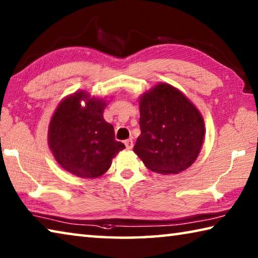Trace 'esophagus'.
I'll return each mask as SVG.
<instances>
[{"mask_svg":"<svg viewBox=\"0 0 258 258\" xmlns=\"http://www.w3.org/2000/svg\"><path fill=\"white\" fill-rule=\"evenodd\" d=\"M125 143V147H126V149H128V150H131L133 148V140L132 139H128V140H126V141L124 142Z\"/></svg>","mask_w":258,"mask_h":258,"instance_id":"34e87169","label":"esophagus"}]
</instances>
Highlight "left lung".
I'll return each mask as SVG.
<instances>
[{"label":"left lung","instance_id":"8db88e82","mask_svg":"<svg viewBox=\"0 0 258 258\" xmlns=\"http://www.w3.org/2000/svg\"><path fill=\"white\" fill-rule=\"evenodd\" d=\"M140 128L133 151L147 168L178 174L195 163L205 140V121L180 90L158 83L139 99Z\"/></svg>","mask_w":258,"mask_h":258}]
</instances>
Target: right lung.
Returning a JSON list of instances; mask_svg holds the SVG:
<instances>
[{
	"label": "right lung",
	"instance_id": "obj_1",
	"mask_svg": "<svg viewBox=\"0 0 258 258\" xmlns=\"http://www.w3.org/2000/svg\"><path fill=\"white\" fill-rule=\"evenodd\" d=\"M106 107V100L91 97L86 91L69 94L58 104L49 124L47 142L64 171L77 177L97 178L125 149L115 140L113 126L103 118Z\"/></svg>",
	"mask_w": 258,
	"mask_h": 258
}]
</instances>
